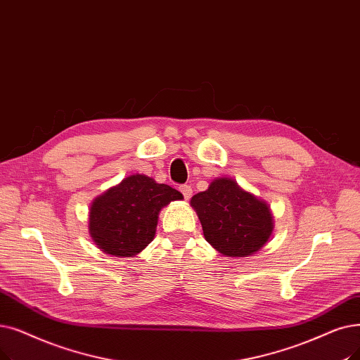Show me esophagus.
<instances>
[{"mask_svg":"<svg viewBox=\"0 0 360 360\" xmlns=\"http://www.w3.org/2000/svg\"><path fill=\"white\" fill-rule=\"evenodd\" d=\"M179 191L182 193V195H184L185 200H188V198L193 195V190H191L190 185H181V186H179Z\"/></svg>","mask_w":360,"mask_h":360,"instance_id":"1","label":"esophagus"}]
</instances>
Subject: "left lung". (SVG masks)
<instances>
[{
    "mask_svg": "<svg viewBox=\"0 0 360 360\" xmlns=\"http://www.w3.org/2000/svg\"><path fill=\"white\" fill-rule=\"evenodd\" d=\"M209 244L228 257L252 256L268 243L274 217L269 206L229 178H216L191 198Z\"/></svg>",
    "mask_w": 360,
    "mask_h": 360,
    "instance_id": "obj_1",
    "label": "left lung"
}]
</instances>
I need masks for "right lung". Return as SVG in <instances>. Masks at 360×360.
I'll use <instances>...</instances> for the list:
<instances>
[{
    "label": "right lung",
    "instance_id": "add662e5",
    "mask_svg": "<svg viewBox=\"0 0 360 360\" xmlns=\"http://www.w3.org/2000/svg\"><path fill=\"white\" fill-rule=\"evenodd\" d=\"M182 194L146 175H131L92 201L89 233L104 253L132 257L153 241L159 212Z\"/></svg>",
    "mask_w": 360,
    "mask_h": 360
}]
</instances>
